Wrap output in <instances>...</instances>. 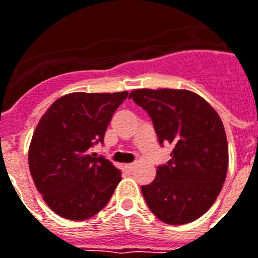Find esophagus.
<instances>
[{"instance_id": "obj_1", "label": "esophagus", "mask_w": 258, "mask_h": 258, "mask_svg": "<svg viewBox=\"0 0 258 258\" xmlns=\"http://www.w3.org/2000/svg\"><path fill=\"white\" fill-rule=\"evenodd\" d=\"M123 168H124L127 172H133L134 169H135V164H125Z\"/></svg>"}]
</instances>
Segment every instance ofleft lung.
I'll return each mask as SVG.
<instances>
[{
  "mask_svg": "<svg viewBox=\"0 0 258 258\" xmlns=\"http://www.w3.org/2000/svg\"><path fill=\"white\" fill-rule=\"evenodd\" d=\"M135 104L150 115L160 143L172 145L170 161L142 186L147 206L168 225H185L210 210L229 166L223 123L199 94L185 89H135Z\"/></svg>",
  "mask_w": 258,
  "mask_h": 258,
  "instance_id": "8db88e82",
  "label": "left lung"
}]
</instances>
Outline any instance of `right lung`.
<instances>
[{
	"label": "right lung",
	"mask_w": 258,
	"mask_h": 258,
	"mask_svg": "<svg viewBox=\"0 0 258 258\" xmlns=\"http://www.w3.org/2000/svg\"><path fill=\"white\" fill-rule=\"evenodd\" d=\"M128 92L84 93L58 98L42 116L29 145V172L47 206L70 221L103 210L121 173L90 147L104 142L112 116Z\"/></svg>",
	"instance_id": "obj_1"
}]
</instances>
